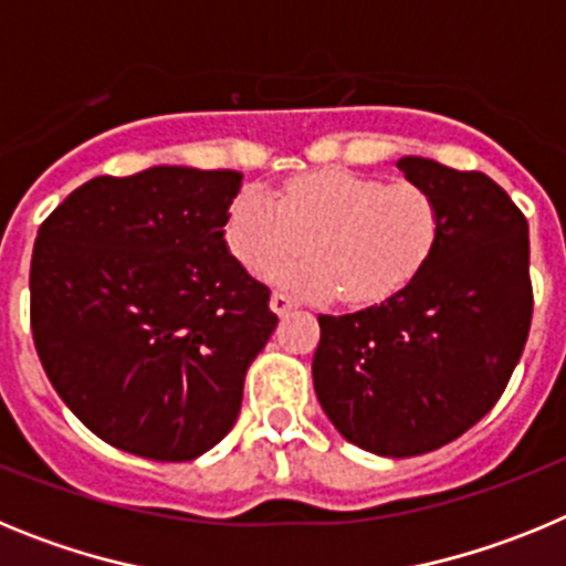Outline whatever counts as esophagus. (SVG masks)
I'll use <instances>...</instances> for the list:
<instances>
[{
  "instance_id": "34e87169",
  "label": "esophagus",
  "mask_w": 566,
  "mask_h": 566,
  "mask_svg": "<svg viewBox=\"0 0 566 566\" xmlns=\"http://www.w3.org/2000/svg\"><path fill=\"white\" fill-rule=\"evenodd\" d=\"M269 306H272V312L277 314V317H283V314H289V312H292V308H297V303H294V300L289 297V294L274 292L272 300H269Z\"/></svg>"
}]
</instances>
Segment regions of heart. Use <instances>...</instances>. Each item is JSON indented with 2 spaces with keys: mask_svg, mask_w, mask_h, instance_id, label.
I'll return each mask as SVG.
<instances>
[{
  "mask_svg": "<svg viewBox=\"0 0 566 566\" xmlns=\"http://www.w3.org/2000/svg\"><path fill=\"white\" fill-rule=\"evenodd\" d=\"M442 227L437 198L419 184L319 169L292 178L277 201L260 187L240 189L223 238L247 272H266L289 292L314 300L339 294L352 306H374L424 272ZM303 245L313 254L290 261Z\"/></svg>",
  "mask_w": 566,
  "mask_h": 566,
  "instance_id": "obj_1",
  "label": "heart"
}]
</instances>
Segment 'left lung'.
<instances>
[{
  "mask_svg": "<svg viewBox=\"0 0 566 566\" xmlns=\"http://www.w3.org/2000/svg\"><path fill=\"white\" fill-rule=\"evenodd\" d=\"M405 178L437 198V254L397 297L319 314L312 377L345 439L377 457H419L462 437L502 397L533 317L527 218L484 172L405 155Z\"/></svg>",
  "mask_w": 566,
  "mask_h": 566,
  "instance_id": "left-lung-1",
  "label": "left lung"
}]
</instances>
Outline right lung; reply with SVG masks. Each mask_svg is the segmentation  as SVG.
Returning a JSON list of instances; mask_svg holds the SVG:
<instances>
[{
  "instance_id": "obj_1",
  "label": "right lung",
  "mask_w": 566,
  "mask_h": 566,
  "mask_svg": "<svg viewBox=\"0 0 566 566\" xmlns=\"http://www.w3.org/2000/svg\"><path fill=\"white\" fill-rule=\"evenodd\" d=\"M243 175H102L39 227L30 328L44 374L118 451L189 462L232 431L252 359L277 326L269 289L229 254Z\"/></svg>"
}]
</instances>
